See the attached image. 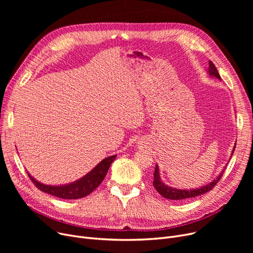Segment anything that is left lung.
I'll list each match as a JSON object with an SVG mask.
<instances>
[{
  "mask_svg": "<svg viewBox=\"0 0 253 253\" xmlns=\"http://www.w3.org/2000/svg\"><path fill=\"white\" fill-rule=\"evenodd\" d=\"M208 75H209V77H215L216 79L220 80V76H219V74H218V72H217V70L215 68V65L213 64V62H212V61H209ZM236 142L234 144V148H233V151H232V154H231V158H232V156L234 154V151H235V148H236ZM231 158H230V160H231ZM230 160H229V162H230ZM227 164H225V166H227ZM225 166H224V168L222 169V171L220 172V173L213 180H212L211 182L203 185V187H199L197 189H188V190H185V189L172 188V187H169V185L165 184V182H163L162 179H161L160 171H159V166L157 164L156 167H155L153 185H154L156 191L159 194H160L162 197H164L166 199H169V200H185V199L194 198V197H197V196H201V195L211 191L212 188H214V185L218 182V180L222 176V173H223V170L225 169Z\"/></svg>",
  "mask_w": 253,
  "mask_h": 253,
  "instance_id": "8db88e82",
  "label": "left lung"
}]
</instances>
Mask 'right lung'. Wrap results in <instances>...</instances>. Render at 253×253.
Segmentation results:
<instances>
[{
    "label": "right lung",
    "instance_id": "add662e5",
    "mask_svg": "<svg viewBox=\"0 0 253 253\" xmlns=\"http://www.w3.org/2000/svg\"><path fill=\"white\" fill-rule=\"evenodd\" d=\"M116 157L117 155L106 157L91 171H89L86 175L79 178L76 181L66 183V184H59V185L45 184L35 179V177H33L29 172H28V175L30 176L31 180L36 184V187L39 190H41L42 192L52 196H55L57 198L66 199V200H73V199L75 200V199H81L83 197L90 195L98 187L104 179L106 173H108L109 168L114 162Z\"/></svg>",
    "mask_w": 253,
    "mask_h": 253
}]
</instances>
